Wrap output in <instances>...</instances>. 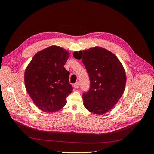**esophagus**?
<instances>
[{"mask_svg": "<svg viewBox=\"0 0 154 154\" xmlns=\"http://www.w3.org/2000/svg\"><path fill=\"white\" fill-rule=\"evenodd\" d=\"M73 86H74V87L75 88H78L79 87H80V84H79V82H76V83H74V84L73 85Z\"/></svg>", "mask_w": 154, "mask_h": 154, "instance_id": "esophagus-1", "label": "esophagus"}]
</instances>
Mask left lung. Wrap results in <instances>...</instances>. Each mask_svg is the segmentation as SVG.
<instances>
[{"label": "left lung", "mask_w": 154, "mask_h": 154, "mask_svg": "<svg viewBox=\"0 0 154 154\" xmlns=\"http://www.w3.org/2000/svg\"><path fill=\"white\" fill-rule=\"evenodd\" d=\"M73 57L82 59L90 80L89 89L83 94V105L93 114L106 113L123 94L127 77L122 63L100 47L74 52Z\"/></svg>", "instance_id": "8db88e82"}]
</instances>
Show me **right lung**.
Instances as JSON below:
<instances>
[{
  "instance_id": "obj_1",
  "label": "right lung",
  "mask_w": 154,
  "mask_h": 154,
  "mask_svg": "<svg viewBox=\"0 0 154 154\" xmlns=\"http://www.w3.org/2000/svg\"><path fill=\"white\" fill-rule=\"evenodd\" d=\"M69 57L68 51L51 46L37 53L24 74L26 90L35 104L45 112H54L66 104L72 92L69 72L63 67Z\"/></svg>"
}]
</instances>
